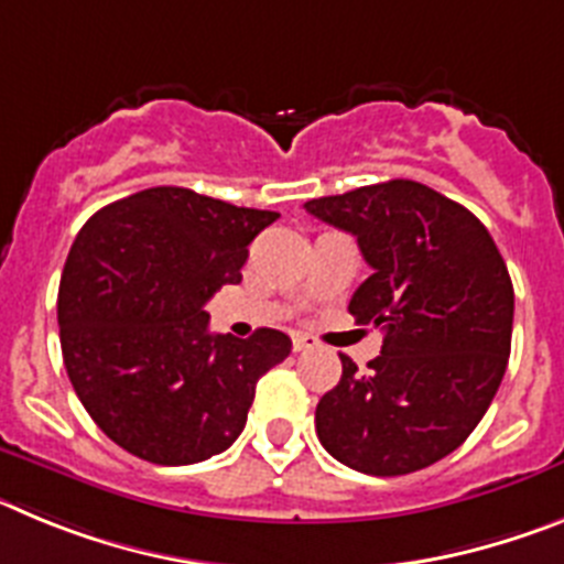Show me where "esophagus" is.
Returning <instances> with one entry per match:
<instances>
[{"label":"esophagus","mask_w":564,"mask_h":564,"mask_svg":"<svg viewBox=\"0 0 564 564\" xmlns=\"http://www.w3.org/2000/svg\"><path fill=\"white\" fill-rule=\"evenodd\" d=\"M318 341L307 333H293V350L296 352H305V350H316Z\"/></svg>","instance_id":"34e87169"}]
</instances>
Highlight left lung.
Here are the masks:
<instances>
[{
  "label": "left lung",
  "instance_id": "left-lung-1",
  "mask_svg": "<svg viewBox=\"0 0 564 564\" xmlns=\"http://www.w3.org/2000/svg\"><path fill=\"white\" fill-rule=\"evenodd\" d=\"M358 239L372 276L350 313L383 330L381 356L316 406V435L344 466L410 475L466 441L506 376L514 285L495 239L460 203L415 181H387L305 203Z\"/></svg>",
  "mask_w": 564,
  "mask_h": 564
}]
</instances>
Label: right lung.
Segmentation results:
<instances>
[{
  "instance_id": "right-lung-1",
  "label": "right lung",
  "mask_w": 564,
  "mask_h": 564,
  "mask_svg": "<svg viewBox=\"0 0 564 564\" xmlns=\"http://www.w3.org/2000/svg\"><path fill=\"white\" fill-rule=\"evenodd\" d=\"M276 217L154 186L78 231L58 285L64 367L98 430L129 455L188 466L239 437L257 381L285 361L291 338L212 333L206 302L242 279L248 246Z\"/></svg>"
}]
</instances>
